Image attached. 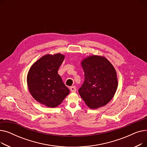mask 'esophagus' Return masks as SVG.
<instances>
[{
	"label": "esophagus",
	"mask_w": 147,
	"mask_h": 147,
	"mask_svg": "<svg viewBox=\"0 0 147 147\" xmlns=\"http://www.w3.org/2000/svg\"><path fill=\"white\" fill-rule=\"evenodd\" d=\"M70 90L71 92H74L76 91V88L75 86H71L70 87Z\"/></svg>",
	"instance_id": "obj_1"
}]
</instances>
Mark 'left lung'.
<instances>
[{"label": "left lung", "mask_w": 147, "mask_h": 147, "mask_svg": "<svg viewBox=\"0 0 147 147\" xmlns=\"http://www.w3.org/2000/svg\"><path fill=\"white\" fill-rule=\"evenodd\" d=\"M84 81L79 89L80 96L90 109L105 105L117 88V74L105 58L94 55L82 62Z\"/></svg>", "instance_id": "left-lung-1"}]
</instances>
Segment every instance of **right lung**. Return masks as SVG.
Masks as SVG:
<instances>
[{"label":"right lung","mask_w":147,"mask_h":147,"mask_svg":"<svg viewBox=\"0 0 147 147\" xmlns=\"http://www.w3.org/2000/svg\"><path fill=\"white\" fill-rule=\"evenodd\" d=\"M64 59L60 53L45 55L32 65L27 74L30 94L36 101L49 107L59 105L69 92L58 74Z\"/></svg>","instance_id":"right-lung-1"}]
</instances>
